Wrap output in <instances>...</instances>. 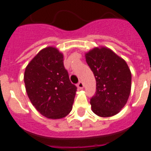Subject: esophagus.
Instances as JSON below:
<instances>
[{"label": "esophagus", "mask_w": 151, "mask_h": 151, "mask_svg": "<svg viewBox=\"0 0 151 151\" xmlns=\"http://www.w3.org/2000/svg\"><path fill=\"white\" fill-rule=\"evenodd\" d=\"M78 88L79 89H82V88H84V83L82 81H79L78 83Z\"/></svg>", "instance_id": "obj_1"}]
</instances>
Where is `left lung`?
<instances>
[{"label":"left lung","instance_id":"8db88e82","mask_svg":"<svg viewBox=\"0 0 151 151\" xmlns=\"http://www.w3.org/2000/svg\"><path fill=\"white\" fill-rule=\"evenodd\" d=\"M96 80V91L91 99L93 112L109 117L121 111L131 90V72L123 59L108 48H95L85 55Z\"/></svg>","mask_w":151,"mask_h":151}]
</instances>
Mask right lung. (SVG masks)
<instances>
[{"label": "right lung", "mask_w": 151, "mask_h": 151, "mask_svg": "<svg viewBox=\"0 0 151 151\" xmlns=\"http://www.w3.org/2000/svg\"><path fill=\"white\" fill-rule=\"evenodd\" d=\"M24 81L32 104L42 116L56 119L70 112L77 87L70 81L63 54L56 48H45L32 60Z\"/></svg>", "instance_id": "1"}]
</instances>
